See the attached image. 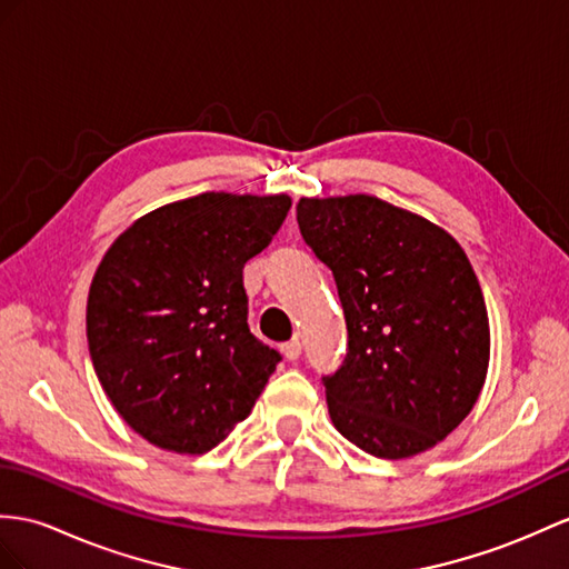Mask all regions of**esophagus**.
<instances>
[{"label":"esophagus","instance_id":"1","mask_svg":"<svg viewBox=\"0 0 569 569\" xmlns=\"http://www.w3.org/2000/svg\"><path fill=\"white\" fill-rule=\"evenodd\" d=\"M282 352H284V357L289 359V362H295V359H299V355H301V342L297 338L284 342L282 345Z\"/></svg>","mask_w":569,"mask_h":569}]
</instances>
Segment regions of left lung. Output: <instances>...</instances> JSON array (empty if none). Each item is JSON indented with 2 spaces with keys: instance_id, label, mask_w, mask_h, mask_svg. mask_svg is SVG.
<instances>
[{
  "instance_id": "1",
  "label": "left lung",
  "mask_w": 569,
  "mask_h": 569,
  "mask_svg": "<svg viewBox=\"0 0 569 569\" xmlns=\"http://www.w3.org/2000/svg\"><path fill=\"white\" fill-rule=\"evenodd\" d=\"M303 241L336 277L348 355L321 377L338 432L379 459L432 449L490 362L482 289L445 229L371 196L301 198Z\"/></svg>"
}]
</instances>
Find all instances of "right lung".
I'll list each match as a JSON object with an SVG mask.
<instances>
[{
  "mask_svg": "<svg viewBox=\"0 0 569 569\" xmlns=\"http://www.w3.org/2000/svg\"><path fill=\"white\" fill-rule=\"evenodd\" d=\"M287 196H204L137 219L108 248L87 301L89 355L137 435L204 453L251 415L282 355L248 328L243 266L268 248Z\"/></svg>",
  "mask_w": 569,
  "mask_h": 569,
  "instance_id": "right-lung-1",
  "label": "right lung"
}]
</instances>
